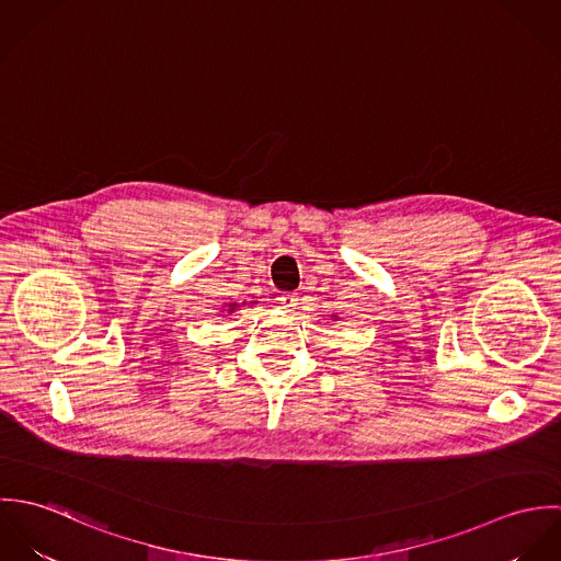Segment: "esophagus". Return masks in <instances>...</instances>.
<instances>
[{"label":"esophagus","mask_w":561,"mask_h":561,"mask_svg":"<svg viewBox=\"0 0 561 561\" xmlns=\"http://www.w3.org/2000/svg\"><path fill=\"white\" fill-rule=\"evenodd\" d=\"M280 305H283V309L289 313V311H296V307H298V296L296 294H285L283 298H280Z\"/></svg>","instance_id":"1"}]
</instances>
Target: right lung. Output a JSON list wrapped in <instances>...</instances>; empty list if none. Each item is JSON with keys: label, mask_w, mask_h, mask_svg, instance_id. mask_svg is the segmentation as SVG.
I'll list each match as a JSON object with an SVG mask.
<instances>
[{"label": "right lung", "mask_w": 561, "mask_h": 561, "mask_svg": "<svg viewBox=\"0 0 561 561\" xmlns=\"http://www.w3.org/2000/svg\"><path fill=\"white\" fill-rule=\"evenodd\" d=\"M227 307H229V309H227L229 313H236V309H238V305H236V302H231V305H227Z\"/></svg>", "instance_id": "1"}]
</instances>
